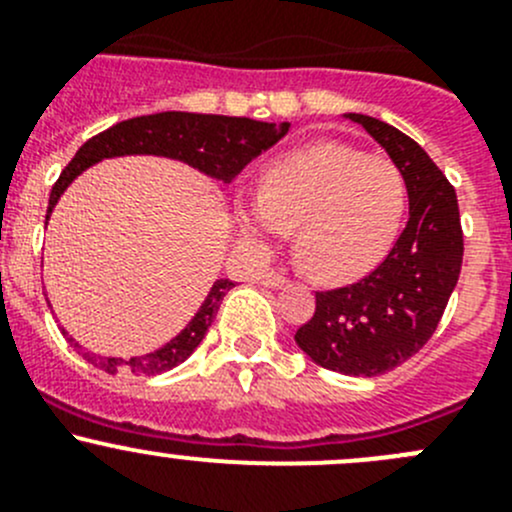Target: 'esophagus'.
Returning a JSON list of instances; mask_svg holds the SVG:
<instances>
[{"instance_id":"obj_1","label":"esophagus","mask_w":512,"mask_h":512,"mask_svg":"<svg viewBox=\"0 0 512 512\" xmlns=\"http://www.w3.org/2000/svg\"><path fill=\"white\" fill-rule=\"evenodd\" d=\"M261 286L281 288V286H286V276H281V273H278V271H266L261 276Z\"/></svg>"}]
</instances>
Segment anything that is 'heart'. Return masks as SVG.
I'll return each mask as SVG.
<instances>
[{
	"label": "heart",
	"instance_id": "obj_1",
	"mask_svg": "<svg viewBox=\"0 0 512 512\" xmlns=\"http://www.w3.org/2000/svg\"><path fill=\"white\" fill-rule=\"evenodd\" d=\"M406 199V179L391 159L318 141L268 164L258 196L236 204V224L256 244H271L293 229V246L308 271L343 281L386 254Z\"/></svg>",
	"mask_w": 512,
	"mask_h": 512
}]
</instances>
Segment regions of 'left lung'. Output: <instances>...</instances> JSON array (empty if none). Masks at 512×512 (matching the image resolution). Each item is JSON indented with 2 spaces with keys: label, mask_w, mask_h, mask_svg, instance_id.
<instances>
[{
  "label": "left lung",
  "mask_w": 512,
  "mask_h": 512,
  "mask_svg": "<svg viewBox=\"0 0 512 512\" xmlns=\"http://www.w3.org/2000/svg\"><path fill=\"white\" fill-rule=\"evenodd\" d=\"M386 149L408 189V224L388 256L351 286L316 293V313L296 331L313 363L373 378L416 356L438 328L463 263L455 189L403 131L366 114H346Z\"/></svg>",
  "instance_id": "1"
}]
</instances>
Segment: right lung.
I'll list each match as a JSON object with an SVG mask.
<instances>
[{
	"label": "right lung",
	"instance_id": "obj_1",
	"mask_svg": "<svg viewBox=\"0 0 512 512\" xmlns=\"http://www.w3.org/2000/svg\"><path fill=\"white\" fill-rule=\"evenodd\" d=\"M288 121L283 124H266V121L246 119V116H219V114H189V111H161V114L136 116L114 124L111 129L91 136L82 149L74 154L67 169L57 179L49 194V214L57 206L59 196L67 191V186L77 179L89 166L99 164L104 159L131 154H151V156H169L179 159L194 169L204 171L206 176L216 181L231 184L246 164L256 159L261 151L271 149L278 139H283L288 131ZM236 283L229 278H219L211 286L209 296L201 303L196 316L186 323L179 336L171 338L156 351L144 353L134 358H114V356H91L82 353L91 366L101 368L106 373H134V376H159V373L171 371L179 363H184L191 353L199 348L209 331L211 321L216 318L221 301ZM74 348H82L67 331Z\"/></svg>",
	"mask_w": 512,
	"mask_h": 512
}]
</instances>
